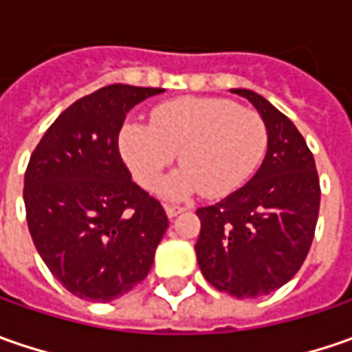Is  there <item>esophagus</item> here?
<instances>
[{"instance_id":"34e87169","label":"esophagus","mask_w":352,"mask_h":352,"mask_svg":"<svg viewBox=\"0 0 352 352\" xmlns=\"http://www.w3.org/2000/svg\"><path fill=\"white\" fill-rule=\"evenodd\" d=\"M182 211H186L184 208H178V206H166V215H168L170 219L172 217H176V215H180Z\"/></svg>"}]
</instances>
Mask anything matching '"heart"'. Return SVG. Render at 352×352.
<instances>
[{
    "label": "heart",
    "mask_w": 352,
    "mask_h": 352,
    "mask_svg": "<svg viewBox=\"0 0 352 352\" xmlns=\"http://www.w3.org/2000/svg\"><path fill=\"white\" fill-rule=\"evenodd\" d=\"M268 142L263 117L223 98H182L158 105L153 125L127 121L119 151L142 188L153 190L180 153L184 166L162 186V194L184 199L233 194L258 168Z\"/></svg>",
    "instance_id": "b5f03b06"
}]
</instances>
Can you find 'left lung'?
<instances>
[{"instance_id":"1","label":"left lung","mask_w":352,"mask_h":352,"mask_svg":"<svg viewBox=\"0 0 352 352\" xmlns=\"http://www.w3.org/2000/svg\"><path fill=\"white\" fill-rule=\"evenodd\" d=\"M231 91L249 100L266 123V155L243 188L196 211V254L211 286L243 300L282 288L300 270L321 192L314 155L290 119L252 89Z\"/></svg>"}]
</instances>
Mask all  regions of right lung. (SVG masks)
Masks as SVG:
<instances>
[{
	"label": "right lung",
	"mask_w": 352,
	"mask_h": 352,
	"mask_svg": "<svg viewBox=\"0 0 352 352\" xmlns=\"http://www.w3.org/2000/svg\"><path fill=\"white\" fill-rule=\"evenodd\" d=\"M162 88L113 84L64 109L25 172L33 243L74 296L111 302L142 282L166 233L162 206L131 180L119 155L129 111Z\"/></svg>",
	"instance_id": "1"
}]
</instances>
